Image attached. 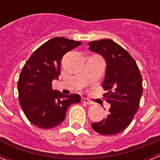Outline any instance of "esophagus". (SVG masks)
Segmentation results:
<instances>
[{"label": "esophagus", "mask_w": 160, "mask_h": 160, "mask_svg": "<svg viewBox=\"0 0 160 160\" xmlns=\"http://www.w3.org/2000/svg\"><path fill=\"white\" fill-rule=\"evenodd\" d=\"M82 102L83 103H86V104H87V105H92L93 104L92 102L90 101V100L87 99V98H82Z\"/></svg>", "instance_id": "obj_1"}]
</instances>
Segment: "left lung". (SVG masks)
<instances>
[{"label": "left lung", "instance_id": "8db88e82", "mask_svg": "<svg viewBox=\"0 0 160 160\" xmlns=\"http://www.w3.org/2000/svg\"><path fill=\"white\" fill-rule=\"evenodd\" d=\"M88 46L106 61L102 87L107 93L103 96L111 104L108 115L91 127L102 135H117L130 125L138 111L143 91L142 76L131 54L114 41H93Z\"/></svg>", "mask_w": 160, "mask_h": 160}]
</instances>
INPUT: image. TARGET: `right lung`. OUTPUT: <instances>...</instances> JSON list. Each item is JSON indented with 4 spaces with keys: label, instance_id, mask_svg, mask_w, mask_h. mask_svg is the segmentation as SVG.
Here are the masks:
<instances>
[{
    "label": "right lung",
    "instance_id": "1",
    "mask_svg": "<svg viewBox=\"0 0 160 160\" xmlns=\"http://www.w3.org/2000/svg\"><path fill=\"white\" fill-rule=\"evenodd\" d=\"M82 42L53 38L37 49L25 62L18 82V98L29 122L38 128L50 129L63 122L68 107L79 103V94L65 95L52 88L60 74L63 55Z\"/></svg>",
    "mask_w": 160,
    "mask_h": 160
}]
</instances>
